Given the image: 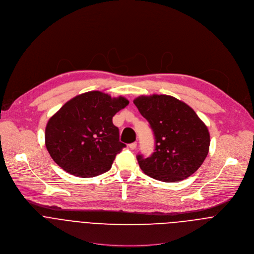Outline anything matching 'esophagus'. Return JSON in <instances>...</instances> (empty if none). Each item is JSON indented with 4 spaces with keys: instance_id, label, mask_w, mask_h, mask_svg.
Masks as SVG:
<instances>
[{
    "instance_id": "34e87169",
    "label": "esophagus",
    "mask_w": 254,
    "mask_h": 254,
    "mask_svg": "<svg viewBox=\"0 0 254 254\" xmlns=\"http://www.w3.org/2000/svg\"><path fill=\"white\" fill-rule=\"evenodd\" d=\"M129 148H130L131 150H135V149L137 148V143H136V142H134V143H131V144L129 145Z\"/></svg>"
}]
</instances>
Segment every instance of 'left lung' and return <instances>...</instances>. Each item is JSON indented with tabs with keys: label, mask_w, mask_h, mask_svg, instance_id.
I'll list each match as a JSON object with an SVG mask.
<instances>
[{
	"label": "left lung",
	"mask_w": 254,
	"mask_h": 254,
	"mask_svg": "<svg viewBox=\"0 0 254 254\" xmlns=\"http://www.w3.org/2000/svg\"><path fill=\"white\" fill-rule=\"evenodd\" d=\"M133 102L155 136V152L148 158L137 156L141 170L166 183L191 176L208 153L210 140L205 124L192 108L170 95H142Z\"/></svg>",
	"instance_id": "left-lung-1"
}]
</instances>
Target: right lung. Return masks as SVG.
<instances>
[{
	"mask_svg": "<svg viewBox=\"0 0 254 254\" xmlns=\"http://www.w3.org/2000/svg\"><path fill=\"white\" fill-rule=\"evenodd\" d=\"M129 101L100 91H89L67 101L46 127V146L53 160L65 172L92 178L111 169L125 144L113 116Z\"/></svg>",
	"mask_w": 254,
	"mask_h": 254,
	"instance_id": "1",
	"label": "right lung"
}]
</instances>
